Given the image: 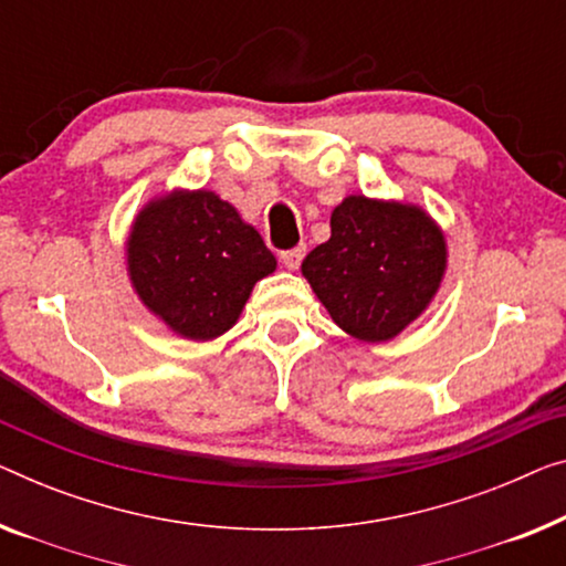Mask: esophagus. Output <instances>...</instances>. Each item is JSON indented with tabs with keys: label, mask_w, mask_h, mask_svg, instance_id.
Returning <instances> with one entry per match:
<instances>
[{
	"label": "esophagus",
	"mask_w": 566,
	"mask_h": 566,
	"mask_svg": "<svg viewBox=\"0 0 566 566\" xmlns=\"http://www.w3.org/2000/svg\"><path fill=\"white\" fill-rule=\"evenodd\" d=\"M305 247H294V249H286V251H282L280 254V259H282V264L286 266V269H300V264H302V259H305Z\"/></svg>",
	"instance_id": "obj_1"
}]
</instances>
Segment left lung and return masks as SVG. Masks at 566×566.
I'll use <instances>...</instances> for the list:
<instances>
[{
    "label": "left lung",
    "instance_id": "obj_1",
    "mask_svg": "<svg viewBox=\"0 0 566 566\" xmlns=\"http://www.w3.org/2000/svg\"><path fill=\"white\" fill-rule=\"evenodd\" d=\"M447 269V241L424 208L348 196L331 239L302 261L333 323L364 343H386L429 307Z\"/></svg>",
    "mask_w": 566,
    "mask_h": 566
}]
</instances>
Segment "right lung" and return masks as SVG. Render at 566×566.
Returning a JSON list of instances; mask_svg holds the SVG:
<instances>
[{
    "label": "right lung",
    "instance_id": "obj_1",
    "mask_svg": "<svg viewBox=\"0 0 566 566\" xmlns=\"http://www.w3.org/2000/svg\"><path fill=\"white\" fill-rule=\"evenodd\" d=\"M274 269L254 226L210 190L149 200L126 239V272L142 305L188 340L231 331L254 284Z\"/></svg>",
    "mask_w": 566,
    "mask_h": 566
}]
</instances>
